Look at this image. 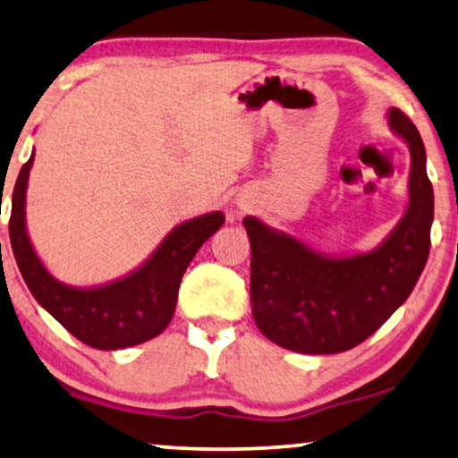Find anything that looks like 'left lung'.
<instances>
[{
  "instance_id": "8db88e82",
  "label": "left lung",
  "mask_w": 458,
  "mask_h": 458,
  "mask_svg": "<svg viewBox=\"0 0 458 458\" xmlns=\"http://www.w3.org/2000/svg\"><path fill=\"white\" fill-rule=\"evenodd\" d=\"M387 127L411 152L409 204L369 252L327 254L300 237L243 218L252 246V315L262 335L302 354H337L375 334L411 296L429 256L434 190L415 124L398 108Z\"/></svg>"
}]
</instances>
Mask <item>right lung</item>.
<instances>
[{
    "label": "right lung",
    "instance_id": "right-lung-1",
    "mask_svg": "<svg viewBox=\"0 0 458 458\" xmlns=\"http://www.w3.org/2000/svg\"><path fill=\"white\" fill-rule=\"evenodd\" d=\"M35 152L12 191V252L37 302L87 346L121 350L160 335L171 323L185 268L202 243L223 227L221 210L181 223L135 271L104 285L62 284L43 265L27 229V187Z\"/></svg>",
    "mask_w": 458,
    "mask_h": 458
}]
</instances>
